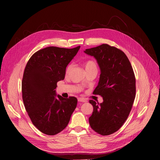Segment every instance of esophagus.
Returning a JSON list of instances; mask_svg holds the SVG:
<instances>
[{
	"instance_id": "obj_1",
	"label": "esophagus",
	"mask_w": 160,
	"mask_h": 160,
	"mask_svg": "<svg viewBox=\"0 0 160 160\" xmlns=\"http://www.w3.org/2000/svg\"><path fill=\"white\" fill-rule=\"evenodd\" d=\"M78 101L81 102H87V100L85 98H79L78 99Z\"/></svg>"
}]
</instances>
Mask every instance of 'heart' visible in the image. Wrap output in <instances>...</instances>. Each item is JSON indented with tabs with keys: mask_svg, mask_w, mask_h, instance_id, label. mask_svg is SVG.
Returning <instances> with one entry per match:
<instances>
[{
	"mask_svg": "<svg viewBox=\"0 0 160 160\" xmlns=\"http://www.w3.org/2000/svg\"><path fill=\"white\" fill-rule=\"evenodd\" d=\"M84 66H85V70L89 69V68H97V64H96V62L94 61H92V60L87 61L85 62ZM71 68H72V65H69V66H68L67 67L66 71L67 73L70 72V69H71Z\"/></svg>",
	"mask_w": 160,
	"mask_h": 160,
	"instance_id": "b5f03b06",
	"label": "heart"
}]
</instances>
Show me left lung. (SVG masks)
I'll return each mask as SVG.
<instances>
[{
    "label": "left lung",
    "mask_w": 160,
    "mask_h": 160,
    "mask_svg": "<svg viewBox=\"0 0 160 160\" xmlns=\"http://www.w3.org/2000/svg\"><path fill=\"white\" fill-rule=\"evenodd\" d=\"M101 70L93 94L101 96L102 103L90 100L93 106L89 124L96 132L108 135L118 130L127 119L135 97V78L131 64L121 50L108 44L87 49Z\"/></svg>",
    "instance_id": "left-lung-1"
}]
</instances>
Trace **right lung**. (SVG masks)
I'll list each match as a JSON object with an SVG mask.
<instances>
[{"label": "right lung", "instance_id": "1", "mask_svg": "<svg viewBox=\"0 0 160 160\" xmlns=\"http://www.w3.org/2000/svg\"><path fill=\"white\" fill-rule=\"evenodd\" d=\"M80 48H44L33 54L26 65L22 101L33 124L45 134L54 135L63 130L77 107L76 98H64L57 95L55 89Z\"/></svg>", "mask_w": 160, "mask_h": 160}]
</instances>
